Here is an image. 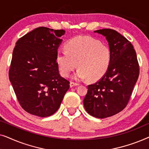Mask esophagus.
I'll list each match as a JSON object with an SVG mask.
<instances>
[{
	"label": "esophagus",
	"instance_id": "obj_1",
	"mask_svg": "<svg viewBox=\"0 0 149 149\" xmlns=\"http://www.w3.org/2000/svg\"><path fill=\"white\" fill-rule=\"evenodd\" d=\"M77 85H79V84H78V83H74V82H70V87L77 86Z\"/></svg>",
	"mask_w": 149,
	"mask_h": 149
}]
</instances>
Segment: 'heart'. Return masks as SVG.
I'll use <instances>...</instances> for the list:
<instances>
[{
	"label": "heart",
	"instance_id": "obj_1",
	"mask_svg": "<svg viewBox=\"0 0 149 149\" xmlns=\"http://www.w3.org/2000/svg\"><path fill=\"white\" fill-rule=\"evenodd\" d=\"M66 50H59L56 61L61 74L64 77L79 67L74 79L88 78L97 81L109 70L111 62V52L107 45L89 36H77L69 40L65 45Z\"/></svg>",
	"mask_w": 149,
	"mask_h": 149
}]
</instances>
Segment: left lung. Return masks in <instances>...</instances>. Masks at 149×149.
<instances>
[{"label":"left lung","instance_id":"left-lung-1","mask_svg":"<svg viewBox=\"0 0 149 149\" xmlns=\"http://www.w3.org/2000/svg\"><path fill=\"white\" fill-rule=\"evenodd\" d=\"M94 32L102 34L109 42L111 62L106 74L87 86L83 104L89 115L104 119L126 107L139 76L140 68L134 47L127 38L108 28Z\"/></svg>","mask_w":149,"mask_h":149}]
</instances>
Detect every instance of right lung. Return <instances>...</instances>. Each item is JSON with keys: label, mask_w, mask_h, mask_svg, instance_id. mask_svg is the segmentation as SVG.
<instances>
[{"label": "right lung", "mask_w": 149, "mask_h": 149, "mask_svg": "<svg viewBox=\"0 0 149 149\" xmlns=\"http://www.w3.org/2000/svg\"><path fill=\"white\" fill-rule=\"evenodd\" d=\"M64 30L38 27L16 42L9 80L24 111L40 117L60 107L70 82L60 76L56 61Z\"/></svg>", "instance_id": "right-lung-1"}]
</instances>
